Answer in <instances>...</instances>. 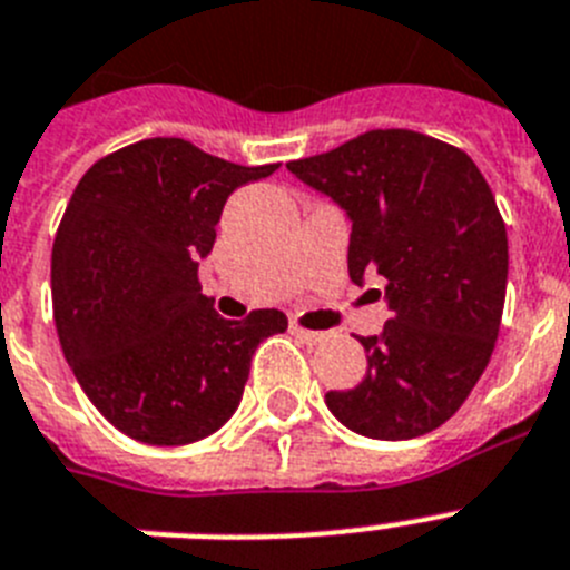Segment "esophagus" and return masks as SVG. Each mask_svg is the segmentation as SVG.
I'll list each match as a JSON object with an SVG mask.
<instances>
[{
	"label": "esophagus",
	"mask_w": 570,
	"mask_h": 570,
	"mask_svg": "<svg viewBox=\"0 0 570 570\" xmlns=\"http://www.w3.org/2000/svg\"><path fill=\"white\" fill-rule=\"evenodd\" d=\"M291 334H294L296 340L308 343V345H317V343H323V340H325L323 332H308V328H303V325H296V323H291Z\"/></svg>",
	"instance_id": "34e87169"
}]
</instances>
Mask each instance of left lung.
<instances>
[{"label": "left lung", "instance_id": "1", "mask_svg": "<svg viewBox=\"0 0 570 570\" xmlns=\"http://www.w3.org/2000/svg\"><path fill=\"white\" fill-rule=\"evenodd\" d=\"M288 169L348 213V276H383L392 311L381 334L360 337L363 381L328 392V410L381 441L438 430L479 383L502 325L508 230L493 189L464 149L412 129H372Z\"/></svg>", "mask_w": 570, "mask_h": 570}]
</instances>
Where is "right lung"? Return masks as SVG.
I'll list each match as a JSON object with an SVG mask.
<instances>
[{
    "mask_svg": "<svg viewBox=\"0 0 570 570\" xmlns=\"http://www.w3.org/2000/svg\"><path fill=\"white\" fill-rule=\"evenodd\" d=\"M276 169L146 138L91 164L71 193L51 250L53 323L86 397L124 435L178 446L216 432L256 345L288 328L276 308L218 317L198 282L227 196Z\"/></svg>",
    "mask_w": 570,
    "mask_h": 570,
    "instance_id": "obj_1",
    "label": "right lung"
}]
</instances>
